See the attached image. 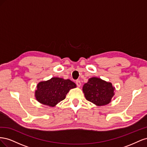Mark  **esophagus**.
Returning a JSON list of instances; mask_svg holds the SVG:
<instances>
[{"mask_svg":"<svg viewBox=\"0 0 147 147\" xmlns=\"http://www.w3.org/2000/svg\"><path fill=\"white\" fill-rule=\"evenodd\" d=\"M76 84H77L78 87L81 86V82H80V81L79 80H76Z\"/></svg>","mask_w":147,"mask_h":147,"instance_id":"obj_1","label":"esophagus"}]
</instances>
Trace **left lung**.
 <instances>
[{"instance_id": "left-lung-1", "label": "left lung", "mask_w": 147, "mask_h": 147, "mask_svg": "<svg viewBox=\"0 0 147 147\" xmlns=\"http://www.w3.org/2000/svg\"><path fill=\"white\" fill-rule=\"evenodd\" d=\"M115 88L112 84L97 77H92L83 86L86 100L97 106L109 104L114 96Z\"/></svg>"}]
</instances>
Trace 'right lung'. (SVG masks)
<instances>
[{
  "instance_id": "1",
  "label": "right lung",
  "mask_w": 147,
  "mask_h": 147,
  "mask_svg": "<svg viewBox=\"0 0 147 147\" xmlns=\"http://www.w3.org/2000/svg\"><path fill=\"white\" fill-rule=\"evenodd\" d=\"M76 87V84L69 79L53 77L49 80L38 83L35 96L40 103L55 107L65 99L70 90Z\"/></svg>"
}]
</instances>
